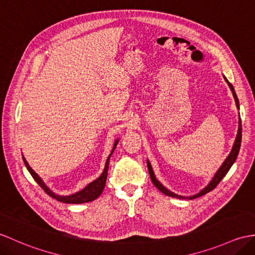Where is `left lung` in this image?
Listing matches in <instances>:
<instances>
[{
  "instance_id": "obj_1",
  "label": "left lung",
  "mask_w": 255,
  "mask_h": 255,
  "mask_svg": "<svg viewBox=\"0 0 255 255\" xmlns=\"http://www.w3.org/2000/svg\"><path fill=\"white\" fill-rule=\"evenodd\" d=\"M225 80L227 81L228 86L230 87V89H232L233 91V94H234V98H235V101H236V104L237 106H238L239 109V101H238V98H237V94L235 92V89L233 87V85L230 84V82L225 78ZM241 134H242V128H241V120L239 121V130H238V134H237V138H236V141L234 143V146H233V150L232 152H230V154L228 155V157L225 159V162L223 163V165L221 166V168L217 170V173L215 174L214 178L212 179V181L209 183L208 186H206L203 190H201L199 193L192 195V197H189V198H186V197H182V195H178L176 193H173L171 191L167 190L166 188H165L161 182H159L158 180H156L155 176H154V173H153L152 170V167H151V164L150 162L147 161V169H149V174H150V177H151V180L153 182V185H154L159 191L163 192L164 194L168 195V197H173V198H177V199H189V200H192V199H195V198H199V197H202V195L206 194L208 192L212 191L213 189H215L216 186L218 185V183L221 182V180L224 178L225 175H226L228 173V170L230 169V167L233 166V164L235 163L237 156H238V153H239V150H240V145H241Z\"/></svg>"
}]
</instances>
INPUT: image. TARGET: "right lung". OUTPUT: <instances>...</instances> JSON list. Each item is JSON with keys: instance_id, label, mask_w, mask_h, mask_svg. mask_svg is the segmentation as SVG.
Returning <instances> with one entry per match:
<instances>
[{"instance_id": "obj_1", "label": "right lung", "mask_w": 255, "mask_h": 255, "mask_svg": "<svg viewBox=\"0 0 255 255\" xmlns=\"http://www.w3.org/2000/svg\"><path fill=\"white\" fill-rule=\"evenodd\" d=\"M116 143L114 144V149L115 146L117 144ZM113 149V151H114ZM113 151H112V153H113ZM112 153L109 155L108 159H106V164H105V168L103 170L102 175H101L98 179H96L94 181H92L91 183H89V185L84 189V190H81L79 192H77L76 194H73V195H68V197H61V195H56L55 193H53L49 188H47L44 182L42 181V179L40 178V177L34 173V171L32 170V168L29 166L27 161L25 159V157H22L23 159V163H25L27 169L29 170V173L31 174V176L33 177V179L37 181L38 185L43 189V190L50 195V197H52L53 199H56L57 201H60V202H63V203H69V204H80V203H86V202H91V201L96 200L97 198L100 197V194L103 192V189L105 187V183H106V178H108V170H109V164H110V157L112 155Z\"/></svg>"}]
</instances>
